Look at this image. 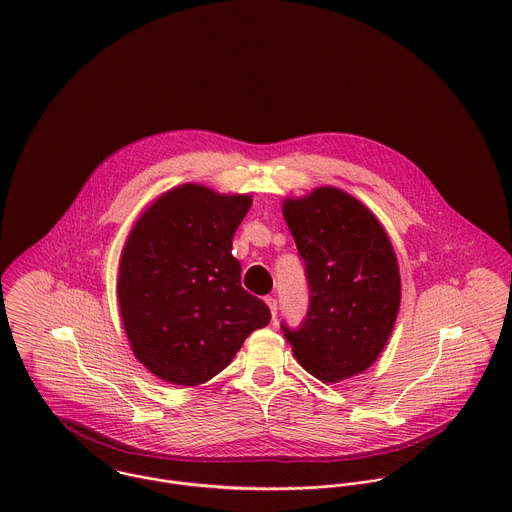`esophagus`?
Masks as SVG:
<instances>
[{
  "label": "esophagus",
  "mask_w": 512,
  "mask_h": 512,
  "mask_svg": "<svg viewBox=\"0 0 512 512\" xmlns=\"http://www.w3.org/2000/svg\"><path fill=\"white\" fill-rule=\"evenodd\" d=\"M266 303H268V307H270V311H272V317L276 319V315H278V299H276L274 295H268V297H266Z\"/></svg>",
  "instance_id": "1"
}]
</instances>
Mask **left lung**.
<instances>
[{"instance_id": "8db88e82", "label": "left lung", "mask_w": 512, "mask_h": 512, "mask_svg": "<svg viewBox=\"0 0 512 512\" xmlns=\"http://www.w3.org/2000/svg\"><path fill=\"white\" fill-rule=\"evenodd\" d=\"M284 217L305 264L309 305L292 329L293 355L309 374L337 382L363 372L384 349L400 307L392 244L355 197L323 187L288 199Z\"/></svg>"}]
</instances>
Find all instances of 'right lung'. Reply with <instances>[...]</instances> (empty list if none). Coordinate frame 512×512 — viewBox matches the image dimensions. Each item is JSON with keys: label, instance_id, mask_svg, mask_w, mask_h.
Returning <instances> with one entry per match:
<instances>
[{"label": "right lung", "instance_id": "right-lung-1", "mask_svg": "<svg viewBox=\"0 0 512 512\" xmlns=\"http://www.w3.org/2000/svg\"><path fill=\"white\" fill-rule=\"evenodd\" d=\"M248 195L183 185L136 222L120 260L118 301L134 355L161 380L197 386L230 365L270 323L268 305L240 286L232 236Z\"/></svg>", "mask_w": 512, "mask_h": 512}]
</instances>
